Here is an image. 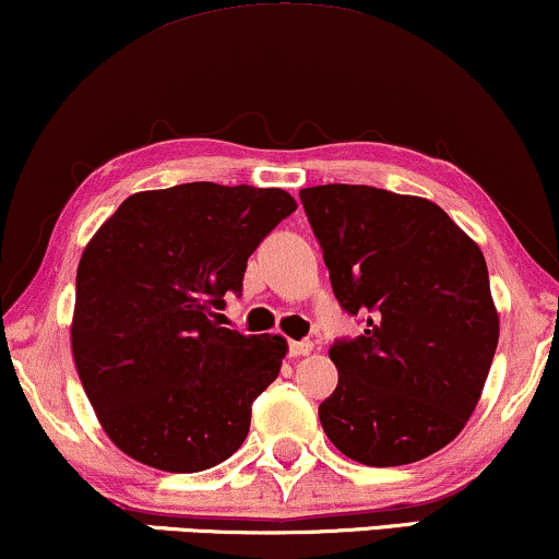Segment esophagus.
I'll use <instances>...</instances> for the list:
<instances>
[{
  "instance_id": "esophagus-1",
  "label": "esophagus",
  "mask_w": 559,
  "mask_h": 559,
  "mask_svg": "<svg viewBox=\"0 0 559 559\" xmlns=\"http://www.w3.org/2000/svg\"><path fill=\"white\" fill-rule=\"evenodd\" d=\"M313 349V342L302 340V342H290V355L293 357H302V355H311Z\"/></svg>"
}]
</instances>
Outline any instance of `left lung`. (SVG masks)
<instances>
[{"label":"left lung","instance_id":"left-lung-1","mask_svg":"<svg viewBox=\"0 0 559 559\" xmlns=\"http://www.w3.org/2000/svg\"><path fill=\"white\" fill-rule=\"evenodd\" d=\"M342 311L365 321L329 349L340 383L319 404L329 440L368 466H402L451 443L498 347L479 246L438 204L376 186L300 191Z\"/></svg>","mask_w":559,"mask_h":559}]
</instances>
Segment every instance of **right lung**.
I'll return each instance as SVG.
<instances>
[{
	"instance_id": "obj_1",
	"label": "right lung",
	"mask_w": 559,
	"mask_h": 559,
	"mask_svg": "<svg viewBox=\"0 0 559 559\" xmlns=\"http://www.w3.org/2000/svg\"><path fill=\"white\" fill-rule=\"evenodd\" d=\"M298 210L282 189L194 181L123 199L78 266L72 353L103 430L163 472L217 466L287 342L219 326L248 257Z\"/></svg>"
}]
</instances>
